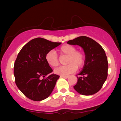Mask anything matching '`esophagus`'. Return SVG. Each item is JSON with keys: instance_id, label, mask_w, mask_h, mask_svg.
I'll list each match as a JSON object with an SVG mask.
<instances>
[{"instance_id": "esophagus-1", "label": "esophagus", "mask_w": 121, "mask_h": 121, "mask_svg": "<svg viewBox=\"0 0 121 121\" xmlns=\"http://www.w3.org/2000/svg\"><path fill=\"white\" fill-rule=\"evenodd\" d=\"M60 78H63L64 79H67L68 78V76H60Z\"/></svg>"}]
</instances>
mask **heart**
Listing matches in <instances>:
<instances>
[{"label":"heart","mask_w":121,"mask_h":121,"mask_svg":"<svg viewBox=\"0 0 121 121\" xmlns=\"http://www.w3.org/2000/svg\"><path fill=\"white\" fill-rule=\"evenodd\" d=\"M59 53L61 56H68L67 65L60 66L54 69V73L61 76H66L73 73L77 68L83 67L85 62V55L82 51H77V47L71 44H64L59 48ZM45 59L49 65L56 67L59 64V58L54 51H50L46 54Z\"/></svg>","instance_id":"heart-1"}]
</instances>
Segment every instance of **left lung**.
<instances>
[{
	"label": "left lung",
	"mask_w": 121,
	"mask_h": 121,
	"mask_svg": "<svg viewBox=\"0 0 121 121\" xmlns=\"http://www.w3.org/2000/svg\"><path fill=\"white\" fill-rule=\"evenodd\" d=\"M67 43L80 46L85 55V64L77 75L78 82L74 89L82 95L96 93L101 89L108 75V61L103 48L94 39L84 36L69 40Z\"/></svg>",
	"instance_id": "obj_1"
}]
</instances>
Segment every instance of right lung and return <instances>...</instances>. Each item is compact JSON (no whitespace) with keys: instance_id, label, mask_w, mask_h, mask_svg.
Returning <instances> with one entry per match:
<instances>
[{"instance_id":"add662e5","label":"right lung","mask_w":121,"mask_h":121,"mask_svg":"<svg viewBox=\"0 0 121 121\" xmlns=\"http://www.w3.org/2000/svg\"><path fill=\"white\" fill-rule=\"evenodd\" d=\"M61 43L36 38L20 51L14 63V74L17 87L27 98L39 101L52 93L59 76L51 74L53 70L45 57Z\"/></svg>"}]
</instances>
